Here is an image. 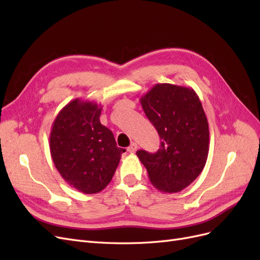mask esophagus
<instances>
[{
    "instance_id": "obj_1",
    "label": "esophagus",
    "mask_w": 260,
    "mask_h": 260,
    "mask_svg": "<svg viewBox=\"0 0 260 260\" xmlns=\"http://www.w3.org/2000/svg\"><path fill=\"white\" fill-rule=\"evenodd\" d=\"M137 151H138V144L135 143V142L131 143L130 146L128 147V152L129 153H136Z\"/></svg>"
}]
</instances>
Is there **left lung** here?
<instances>
[{
	"mask_svg": "<svg viewBox=\"0 0 260 260\" xmlns=\"http://www.w3.org/2000/svg\"><path fill=\"white\" fill-rule=\"evenodd\" d=\"M141 105L160 138L156 153L137 152L151 183L161 192L177 193L203 171L209 151L207 118L192 88L155 84L140 99Z\"/></svg>",
	"mask_w": 260,
	"mask_h": 260,
	"instance_id": "left-lung-1",
	"label": "left lung"
}]
</instances>
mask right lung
<instances>
[{
    "instance_id": "obj_1",
    "label": "right lung",
    "mask_w": 260,
    "mask_h": 260,
    "mask_svg": "<svg viewBox=\"0 0 260 260\" xmlns=\"http://www.w3.org/2000/svg\"><path fill=\"white\" fill-rule=\"evenodd\" d=\"M102 106L76 99L55 118L50 149L66 182L84 194L99 193L111 182L124 148L100 122Z\"/></svg>"
}]
</instances>
